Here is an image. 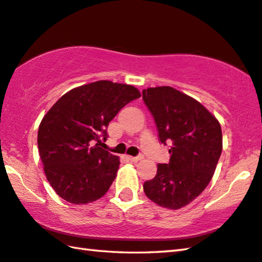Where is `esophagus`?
Returning <instances> with one entry per match:
<instances>
[{"mask_svg":"<svg viewBox=\"0 0 262 262\" xmlns=\"http://www.w3.org/2000/svg\"><path fill=\"white\" fill-rule=\"evenodd\" d=\"M127 159H128V160H129L130 162H137V161L141 160V157H130V156H128Z\"/></svg>","mask_w":262,"mask_h":262,"instance_id":"1","label":"esophagus"}]
</instances>
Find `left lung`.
<instances>
[{
  "mask_svg": "<svg viewBox=\"0 0 262 262\" xmlns=\"http://www.w3.org/2000/svg\"><path fill=\"white\" fill-rule=\"evenodd\" d=\"M159 140L170 160L159 163L156 177L143 185L158 206L177 210L191 203L211 181L223 150L222 127L200 102L170 86L143 90Z\"/></svg>",
  "mask_w": 262,
  "mask_h": 262,
  "instance_id": "obj_1",
  "label": "left lung"
}]
</instances>
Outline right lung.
Segmentation results:
<instances>
[{
	"label": "right lung",
	"instance_id": "1",
	"mask_svg": "<svg viewBox=\"0 0 262 262\" xmlns=\"http://www.w3.org/2000/svg\"><path fill=\"white\" fill-rule=\"evenodd\" d=\"M136 87L99 80L67 92L48 111L37 144L45 176L60 198L74 204L96 201L115 181L120 161L100 147L106 127L130 101Z\"/></svg>",
	"mask_w": 262,
	"mask_h": 262
}]
</instances>
